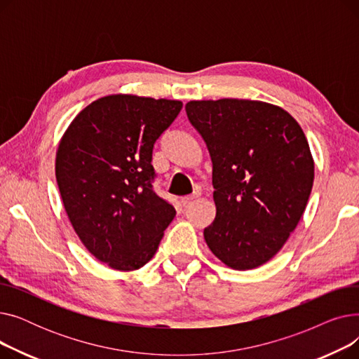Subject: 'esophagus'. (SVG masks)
<instances>
[{"label":"esophagus","instance_id":"esophagus-1","mask_svg":"<svg viewBox=\"0 0 359 359\" xmlns=\"http://www.w3.org/2000/svg\"><path fill=\"white\" fill-rule=\"evenodd\" d=\"M199 198H201V194H199V192H195V194H192V195H189V196L182 198V205H183V206H187L189 203L198 201Z\"/></svg>","mask_w":359,"mask_h":359}]
</instances>
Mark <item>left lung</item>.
<instances>
[{
    "instance_id": "8db88e82",
    "label": "left lung",
    "mask_w": 359,
    "mask_h": 359,
    "mask_svg": "<svg viewBox=\"0 0 359 359\" xmlns=\"http://www.w3.org/2000/svg\"><path fill=\"white\" fill-rule=\"evenodd\" d=\"M184 109L212 161L217 215L205 241L231 269H255L306 211L314 180L307 138L287 110L265 102L192 100Z\"/></svg>"
}]
</instances>
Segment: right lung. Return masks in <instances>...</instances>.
Returning a JSON list of instances; mask_svg holds the SVG:
<instances>
[{
  "label": "right lung",
  "mask_w": 359,
  "mask_h": 359,
  "mask_svg": "<svg viewBox=\"0 0 359 359\" xmlns=\"http://www.w3.org/2000/svg\"><path fill=\"white\" fill-rule=\"evenodd\" d=\"M182 102L111 94L83 109L56 151L64 208L86 249L116 271L154 256L176 210L153 189V148Z\"/></svg>",
  "instance_id": "obj_1"
}]
</instances>
